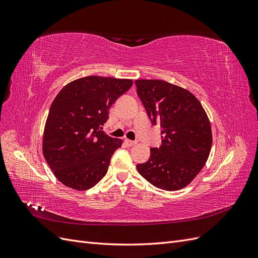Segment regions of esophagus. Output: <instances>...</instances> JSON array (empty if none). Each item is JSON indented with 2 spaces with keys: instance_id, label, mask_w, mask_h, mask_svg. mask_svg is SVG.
<instances>
[{
  "instance_id": "obj_1",
  "label": "esophagus",
  "mask_w": 258,
  "mask_h": 258,
  "mask_svg": "<svg viewBox=\"0 0 258 258\" xmlns=\"http://www.w3.org/2000/svg\"><path fill=\"white\" fill-rule=\"evenodd\" d=\"M124 144H126L128 147H131V146L136 145V144H137V142H136V141H131V140L126 139V140H124Z\"/></svg>"
}]
</instances>
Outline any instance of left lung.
Here are the masks:
<instances>
[{
  "label": "left lung",
  "mask_w": 258,
  "mask_h": 258,
  "mask_svg": "<svg viewBox=\"0 0 258 258\" xmlns=\"http://www.w3.org/2000/svg\"><path fill=\"white\" fill-rule=\"evenodd\" d=\"M137 92L153 124L161 128V146L137 169L163 190H178L205 167L212 146V129L200 101L190 91L161 80H137Z\"/></svg>",
  "instance_id": "obj_1"
}]
</instances>
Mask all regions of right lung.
<instances>
[{
	"instance_id": "right-lung-1",
	"label": "right lung",
	"mask_w": 258,
	"mask_h": 258,
	"mask_svg": "<svg viewBox=\"0 0 258 258\" xmlns=\"http://www.w3.org/2000/svg\"><path fill=\"white\" fill-rule=\"evenodd\" d=\"M132 80L86 76L67 84L52 101L43 134V155L67 187L87 190L106 174L122 144L102 131L111 105L130 89Z\"/></svg>"
}]
</instances>
